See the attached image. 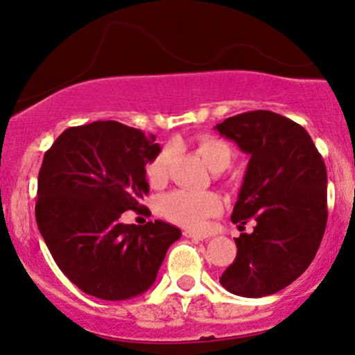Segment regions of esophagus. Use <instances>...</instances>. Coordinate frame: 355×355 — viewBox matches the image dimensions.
<instances>
[{"label":"esophagus","instance_id":"esophagus-1","mask_svg":"<svg viewBox=\"0 0 355 355\" xmlns=\"http://www.w3.org/2000/svg\"><path fill=\"white\" fill-rule=\"evenodd\" d=\"M183 236H184V238H189V239H194V241H202V239L206 238V236H202V234H198V233L189 232V230H187V232H183Z\"/></svg>","mask_w":355,"mask_h":355}]
</instances>
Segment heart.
<instances>
[{"mask_svg": "<svg viewBox=\"0 0 355 355\" xmlns=\"http://www.w3.org/2000/svg\"><path fill=\"white\" fill-rule=\"evenodd\" d=\"M198 156L212 172H222L233 161V148L225 139L204 135L196 139ZM175 154L173 144H166L146 164V177L153 187H162L167 182L171 164ZM161 211L168 220L189 230H202L207 220L222 211V201L214 193H191L178 189L162 199Z\"/></svg>", "mask_w": 355, "mask_h": 355, "instance_id": "heart-1", "label": "heart"}]
</instances>
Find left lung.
<instances>
[{
  "instance_id": "1",
  "label": "left lung",
  "mask_w": 355,
  "mask_h": 355,
  "mask_svg": "<svg viewBox=\"0 0 355 355\" xmlns=\"http://www.w3.org/2000/svg\"><path fill=\"white\" fill-rule=\"evenodd\" d=\"M251 156L232 222H256L234 238L236 259L220 277L243 297L275 294L315 257L327 227V167L311 135L272 111H251L216 125Z\"/></svg>"
}]
</instances>
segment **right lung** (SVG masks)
Wrapping results in <instances>:
<instances>
[{
  "mask_svg": "<svg viewBox=\"0 0 355 355\" xmlns=\"http://www.w3.org/2000/svg\"><path fill=\"white\" fill-rule=\"evenodd\" d=\"M154 139L116 121L93 122L64 130L44 153L38 230L61 272L89 296L123 301L148 291L182 236L162 220L121 223L149 193L144 166L161 151Z\"/></svg>",
  "mask_w": 355,
  "mask_h": 355,
  "instance_id": "1",
  "label": "right lung"
}]
</instances>
